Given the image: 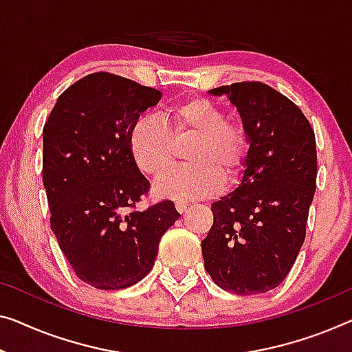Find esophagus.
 Returning a JSON list of instances; mask_svg holds the SVG:
<instances>
[{
	"instance_id": "1",
	"label": "esophagus",
	"mask_w": 352,
	"mask_h": 352,
	"mask_svg": "<svg viewBox=\"0 0 352 352\" xmlns=\"http://www.w3.org/2000/svg\"><path fill=\"white\" fill-rule=\"evenodd\" d=\"M188 206H190V204H188L186 201H177L175 202V208L178 210V212L180 213H183V212H186V208H188Z\"/></svg>"
}]
</instances>
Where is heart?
<instances>
[{"label": "heart", "mask_w": 352, "mask_h": 352, "mask_svg": "<svg viewBox=\"0 0 352 352\" xmlns=\"http://www.w3.org/2000/svg\"><path fill=\"white\" fill-rule=\"evenodd\" d=\"M172 129L153 115H144L129 134L131 156L144 174L161 177L175 158L177 144L191 140L185 160L155 185L160 197H208L223 188V177L232 182L242 174L248 144L239 126L226 122L217 104L204 98L186 99L169 110Z\"/></svg>", "instance_id": "1"}]
</instances>
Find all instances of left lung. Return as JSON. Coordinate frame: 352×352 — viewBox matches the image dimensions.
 <instances>
[{
    "label": "left lung",
    "mask_w": 352,
    "mask_h": 352,
    "mask_svg": "<svg viewBox=\"0 0 352 352\" xmlns=\"http://www.w3.org/2000/svg\"><path fill=\"white\" fill-rule=\"evenodd\" d=\"M226 96L248 144L239 186L212 204L204 265L224 291L253 296L280 286L297 259L316 190V140L302 110L269 85L208 90Z\"/></svg>",
    "instance_id": "left-lung-1"
}]
</instances>
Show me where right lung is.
Listing matches in <instances>:
<instances>
[{"label": "right lung", "mask_w": 352, "mask_h": 352, "mask_svg": "<svg viewBox=\"0 0 352 352\" xmlns=\"http://www.w3.org/2000/svg\"><path fill=\"white\" fill-rule=\"evenodd\" d=\"M161 98L155 88L96 72L61 93L42 131L50 228L76 275L98 289L142 280L180 218L170 201L126 213L150 186L131 156V129Z\"/></svg>", "instance_id": "1"}]
</instances>
